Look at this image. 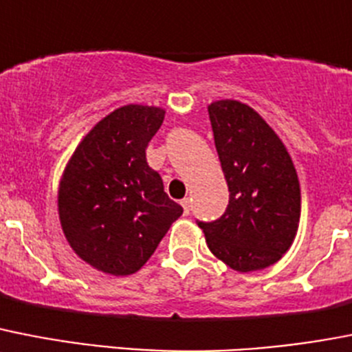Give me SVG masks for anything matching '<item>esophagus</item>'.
Masks as SVG:
<instances>
[{"label":"esophagus","instance_id":"34e87169","mask_svg":"<svg viewBox=\"0 0 352 352\" xmlns=\"http://www.w3.org/2000/svg\"><path fill=\"white\" fill-rule=\"evenodd\" d=\"M182 206H183V212H185V215H188V212H190V199H188V197L182 199Z\"/></svg>","mask_w":352,"mask_h":352}]
</instances>
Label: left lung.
<instances>
[{"mask_svg":"<svg viewBox=\"0 0 352 352\" xmlns=\"http://www.w3.org/2000/svg\"><path fill=\"white\" fill-rule=\"evenodd\" d=\"M208 113L230 205L199 228L213 256L230 269L262 270L283 258L299 228L301 185L292 156L249 104L219 99Z\"/></svg>","mask_w":352,"mask_h":352,"instance_id":"8db88e82","label":"left lung"}]
</instances>
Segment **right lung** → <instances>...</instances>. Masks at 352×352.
Returning a JSON list of instances; mask_svg holds the SVG:
<instances>
[{
    "label": "right lung",
    "mask_w": 352,
    "mask_h": 352,
    "mask_svg": "<svg viewBox=\"0 0 352 352\" xmlns=\"http://www.w3.org/2000/svg\"><path fill=\"white\" fill-rule=\"evenodd\" d=\"M164 117L160 107L116 108L92 126L62 173L60 226L74 253L104 274L142 269L183 213L146 160Z\"/></svg>",
    "instance_id": "right-lung-1"
}]
</instances>
